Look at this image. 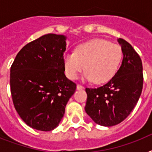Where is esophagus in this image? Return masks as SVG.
Returning a JSON list of instances; mask_svg holds the SVG:
<instances>
[{
  "mask_svg": "<svg viewBox=\"0 0 152 152\" xmlns=\"http://www.w3.org/2000/svg\"><path fill=\"white\" fill-rule=\"evenodd\" d=\"M76 88H77L78 90H82V89H83V88H84V87L82 85H80V84H77V86H76Z\"/></svg>",
  "mask_w": 152,
  "mask_h": 152,
  "instance_id": "34e87169",
  "label": "esophagus"
}]
</instances>
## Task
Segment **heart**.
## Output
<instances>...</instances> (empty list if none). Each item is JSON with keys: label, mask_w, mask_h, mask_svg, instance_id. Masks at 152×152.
I'll use <instances>...</instances> for the list:
<instances>
[{"label": "heart", "mask_w": 152, "mask_h": 152, "mask_svg": "<svg viewBox=\"0 0 152 152\" xmlns=\"http://www.w3.org/2000/svg\"><path fill=\"white\" fill-rule=\"evenodd\" d=\"M121 57L122 50L118 45L92 39L80 44L74 53L64 55V72L70 80H76L84 69L86 80L105 83L114 76Z\"/></svg>", "instance_id": "1"}]
</instances>
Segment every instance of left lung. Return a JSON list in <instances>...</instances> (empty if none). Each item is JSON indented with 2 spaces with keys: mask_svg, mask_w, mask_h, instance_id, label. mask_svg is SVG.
<instances>
[{
  "mask_svg": "<svg viewBox=\"0 0 152 152\" xmlns=\"http://www.w3.org/2000/svg\"><path fill=\"white\" fill-rule=\"evenodd\" d=\"M123 60L113 77L97 88L85 89V111L96 124L113 126L125 120L134 109L144 83L143 65L139 54L128 42L118 39Z\"/></svg>",
  "mask_w": 152,
  "mask_h": 152,
  "instance_id": "obj_1",
  "label": "left lung"
}]
</instances>
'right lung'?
<instances>
[{
  "mask_svg": "<svg viewBox=\"0 0 152 152\" xmlns=\"http://www.w3.org/2000/svg\"><path fill=\"white\" fill-rule=\"evenodd\" d=\"M66 37L48 34L27 43L10 69L15 110L28 126L51 131L58 126L76 84L64 75Z\"/></svg>",
  "mask_w": 152,
  "mask_h": 152,
  "instance_id": "1",
  "label": "right lung"
}]
</instances>
